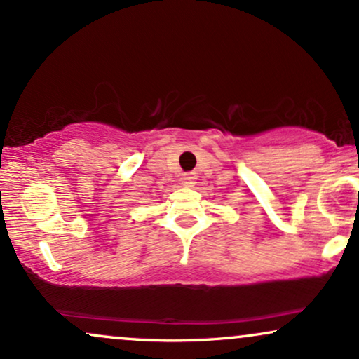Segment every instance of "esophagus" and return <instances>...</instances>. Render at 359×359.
<instances>
[{
    "label": "esophagus",
    "instance_id": "esophagus-1",
    "mask_svg": "<svg viewBox=\"0 0 359 359\" xmlns=\"http://www.w3.org/2000/svg\"><path fill=\"white\" fill-rule=\"evenodd\" d=\"M182 185L184 187H194V184H196L197 180V175L194 174V172H185V174H182Z\"/></svg>",
    "mask_w": 359,
    "mask_h": 359
}]
</instances>
